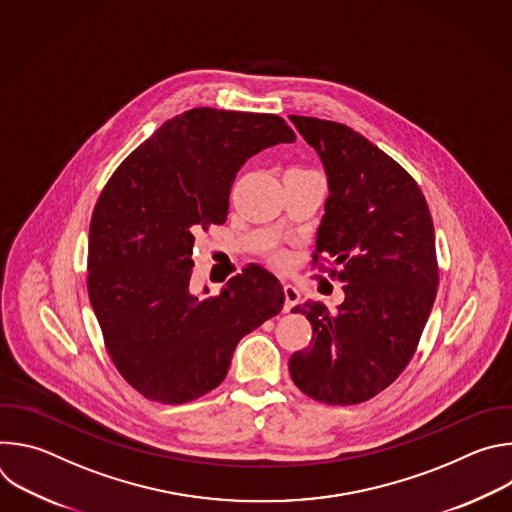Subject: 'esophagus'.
Wrapping results in <instances>:
<instances>
[{"label": "esophagus", "mask_w": 512, "mask_h": 512, "mask_svg": "<svg viewBox=\"0 0 512 512\" xmlns=\"http://www.w3.org/2000/svg\"><path fill=\"white\" fill-rule=\"evenodd\" d=\"M283 296H285L283 312H291V308L300 302V289L291 283H283Z\"/></svg>", "instance_id": "esophagus-1"}]
</instances>
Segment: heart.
<instances>
[{
	"instance_id": "obj_1",
	"label": "heart",
	"mask_w": 512,
	"mask_h": 512,
	"mask_svg": "<svg viewBox=\"0 0 512 512\" xmlns=\"http://www.w3.org/2000/svg\"><path fill=\"white\" fill-rule=\"evenodd\" d=\"M279 259H281V257H279Z\"/></svg>"
}]
</instances>
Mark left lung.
<instances>
[{
  "label": "left lung",
  "mask_w": 512,
  "mask_h": 512,
  "mask_svg": "<svg viewBox=\"0 0 512 512\" xmlns=\"http://www.w3.org/2000/svg\"><path fill=\"white\" fill-rule=\"evenodd\" d=\"M316 150L328 182L314 263L342 267L344 302H306L312 342L289 358L308 397L362 403L387 389L411 360L437 294L435 235L415 180L358 131L289 115Z\"/></svg>",
  "instance_id": "left-lung-1"
}]
</instances>
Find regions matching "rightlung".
<instances>
[{
  "mask_svg": "<svg viewBox=\"0 0 512 512\" xmlns=\"http://www.w3.org/2000/svg\"><path fill=\"white\" fill-rule=\"evenodd\" d=\"M291 141L277 115L196 107L162 123L101 192L89 298L117 371L143 397L186 403L212 391L239 340L281 312L283 287L259 265L214 298L192 294L190 275L194 233L227 221L237 172Z\"/></svg>",
  "mask_w": 512,
  "mask_h": 512,
  "instance_id": "add662e5",
  "label": "right lung"
}]
</instances>
